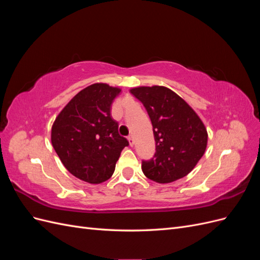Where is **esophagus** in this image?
Masks as SVG:
<instances>
[{"label": "esophagus", "instance_id": "1", "mask_svg": "<svg viewBox=\"0 0 260 260\" xmlns=\"http://www.w3.org/2000/svg\"><path fill=\"white\" fill-rule=\"evenodd\" d=\"M128 141H129V144H130L131 146H133V144H135V139H133V136H132V135H130V136L128 137Z\"/></svg>", "mask_w": 260, "mask_h": 260}]
</instances>
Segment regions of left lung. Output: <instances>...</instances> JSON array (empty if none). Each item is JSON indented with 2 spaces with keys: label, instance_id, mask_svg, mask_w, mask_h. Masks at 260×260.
<instances>
[{
  "label": "left lung",
  "instance_id": "1",
  "mask_svg": "<svg viewBox=\"0 0 260 260\" xmlns=\"http://www.w3.org/2000/svg\"><path fill=\"white\" fill-rule=\"evenodd\" d=\"M130 92L151 118L156 142L153 158L142 161L143 174L158 183L190 174L207 146V130L199 115L166 86H138Z\"/></svg>",
  "mask_w": 260,
  "mask_h": 260
}]
</instances>
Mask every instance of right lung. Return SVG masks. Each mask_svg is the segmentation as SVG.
I'll list each match as a JSON object with an SVG mask.
<instances>
[{
	"instance_id": "1",
	"label": "right lung",
	"mask_w": 260,
	"mask_h": 260,
	"mask_svg": "<svg viewBox=\"0 0 260 260\" xmlns=\"http://www.w3.org/2000/svg\"><path fill=\"white\" fill-rule=\"evenodd\" d=\"M121 89L94 83L69 101L52 125L51 141L65 168L76 178L99 184L111 178L122 149L111 106Z\"/></svg>"
}]
</instances>
